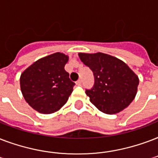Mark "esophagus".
<instances>
[{"instance_id": "34e87169", "label": "esophagus", "mask_w": 158, "mask_h": 158, "mask_svg": "<svg viewBox=\"0 0 158 158\" xmlns=\"http://www.w3.org/2000/svg\"><path fill=\"white\" fill-rule=\"evenodd\" d=\"M76 84L77 85H81V80H78L77 82H76Z\"/></svg>"}]
</instances>
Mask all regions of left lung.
<instances>
[{
	"label": "left lung",
	"instance_id": "1",
	"mask_svg": "<svg viewBox=\"0 0 158 158\" xmlns=\"http://www.w3.org/2000/svg\"><path fill=\"white\" fill-rule=\"evenodd\" d=\"M81 61L90 68L95 77L90 90H85L90 101L108 114L120 112L135 98L139 80L125 62L103 52H80Z\"/></svg>",
	"mask_w": 158,
	"mask_h": 158
}]
</instances>
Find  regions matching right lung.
Here are the masks:
<instances>
[{"instance_id": "add662e5", "label": "right lung", "mask_w": 158, "mask_h": 158, "mask_svg": "<svg viewBox=\"0 0 158 158\" xmlns=\"http://www.w3.org/2000/svg\"><path fill=\"white\" fill-rule=\"evenodd\" d=\"M68 61V56L55 52L39 59L22 73V95L34 110L52 114L67 103L75 85L64 69Z\"/></svg>"}]
</instances>
